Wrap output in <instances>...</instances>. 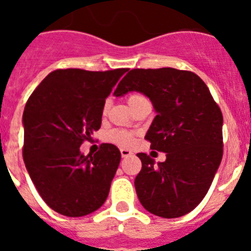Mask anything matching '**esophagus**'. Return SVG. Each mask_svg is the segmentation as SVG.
Masks as SVG:
<instances>
[{
	"label": "esophagus",
	"mask_w": 251,
	"mask_h": 251,
	"mask_svg": "<svg viewBox=\"0 0 251 251\" xmlns=\"http://www.w3.org/2000/svg\"><path fill=\"white\" fill-rule=\"evenodd\" d=\"M121 154H122V157H123V158H127V157L132 156L133 153L130 152L129 150H127V148H122V150H121Z\"/></svg>",
	"instance_id": "1"
}]
</instances>
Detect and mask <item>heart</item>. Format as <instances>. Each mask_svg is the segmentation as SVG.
<instances>
[{"instance_id": "b5f03b06", "label": "heart", "mask_w": 251, "mask_h": 251, "mask_svg": "<svg viewBox=\"0 0 251 251\" xmlns=\"http://www.w3.org/2000/svg\"><path fill=\"white\" fill-rule=\"evenodd\" d=\"M145 97L141 94H137V93H134V94H130L129 97H128V104H132L134 103V101L139 100V99H143ZM108 106H109V101L106 100L105 104H104V113L108 110ZM108 141L113 142V143H115V145L118 146H122V147H129L130 145L133 143V136L130 134V133L126 132V130H119V129H115V130H112V132L108 133Z\"/></svg>"}]
</instances>
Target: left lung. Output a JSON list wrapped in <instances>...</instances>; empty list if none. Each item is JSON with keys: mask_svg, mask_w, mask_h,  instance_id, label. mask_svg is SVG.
<instances>
[{"mask_svg": "<svg viewBox=\"0 0 251 251\" xmlns=\"http://www.w3.org/2000/svg\"><path fill=\"white\" fill-rule=\"evenodd\" d=\"M139 92L157 115L145 138L151 150L166 153L158 162L137 156L142 170L134 179L142 206L151 214L175 219L202 201L223 158V113L199 75L174 68L132 69L115 97Z\"/></svg>", "mask_w": 251, "mask_h": 251, "instance_id": "8db88e82", "label": "left lung"}]
</instances>
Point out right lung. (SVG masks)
<instances>
[{
	"instance_id": "obj_1",
	"label": "right lung",
	"mask_w": 251,
	"mask_h": 251,
	"mask_svg": "<svg viewBox=\"0 0 251 251\" xmlns=\"http://www.w3.org/2000/svg\"><path fill=\"white\" fill-rule=\"evenodd\" d=\"M128 69L50 73L25 105L22 156L40 196L69 217L92 214L105 202L121 162L114 145L84 156L80 146L101 124L105 98Z\"/></svg>"
}]
</instances>
